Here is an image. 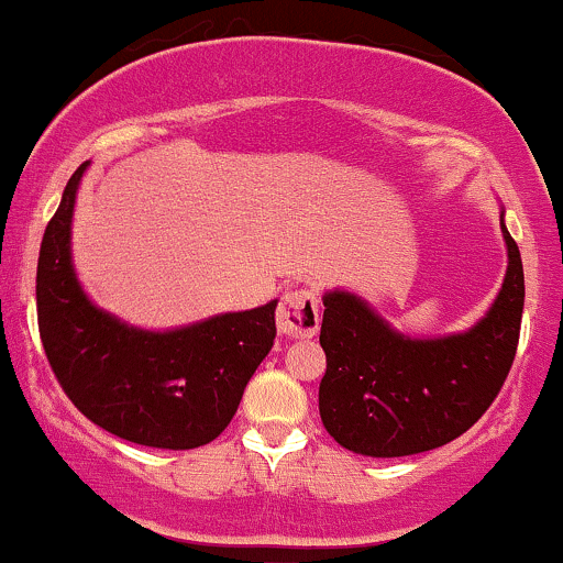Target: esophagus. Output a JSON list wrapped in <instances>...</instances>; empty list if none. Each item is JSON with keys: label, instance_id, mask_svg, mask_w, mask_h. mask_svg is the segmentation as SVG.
Returning <instances> with one entry per match:
<instances>
[{"label": "esophagus", "instance_id": "esophagus-1", "mask_svg": "<svg viewBox=\"0 0 563 563\" xmlns=\"http://www.w3.org/2000/svg\"><path fill=\"white\" fill-rule=\"evenodd\" d=\"M320 296L311 288L288 290L277 307V330L290 338H311L320 330Z\"/></svg>", "mask_w": 563, "mask_h": 563}]
</instances>
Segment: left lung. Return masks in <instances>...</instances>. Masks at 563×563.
I'll list each match as a JSON object with an SVG mask.
<instances>
[{"mask_svg":"<svg viewBox=\"0 0 563 563\" xmlns=\"http://www.w3.org/2000/svg\"><path fill=\"white\" fill-rule=\"evenodd\" d=\"M509 267L496 301L464 333H398L351 290H328L320 346L324 430L343 449L393 459L432 451L466 432L498 396L519 343L525 269L500 212Z\"/></svg>","mask_w":563,"mask_h":563,"instance_id":"obj_1","label":"left lung"}]
</instances>
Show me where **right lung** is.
<instances>
[{
  "label": "right lung",
  "mask_w": 563,
  "mask_h": 563,
  "mask_svg": "<svg viewBox=\"0 0 563 563\" xmlns=\"http://www.w3.org/2000/svg\"><path fill=\"white\" fill-rule=\"evenodd\" d=\"M88 162L67 180L36 269L38 333L80 415L152 449L207 445L228 428L243 388L275 343L277 299L175 330L133 328L99 309L70 254L73 209Z\"/></svg>",
  "instance_id": "add662e5"
}]
</instances>
